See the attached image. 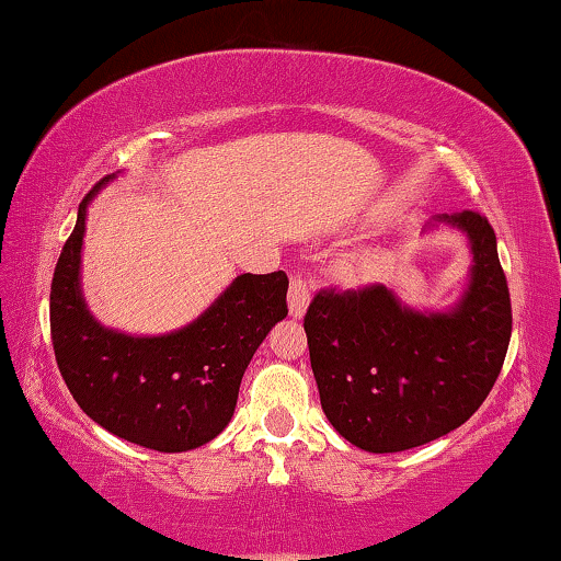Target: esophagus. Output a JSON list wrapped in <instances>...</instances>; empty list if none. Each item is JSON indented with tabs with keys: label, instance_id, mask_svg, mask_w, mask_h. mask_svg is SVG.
<instances>
[{
	"label": "esophagus",
	"instance_id": "obj_1",
	"mask_svg": "<svg viewBox=\"0 0 561 561\" xmlns=\"http://www.w3.org/2000/svg\"><path fill=\"white\" fill-rule=\"evenodd\" d=\"M308 302H310L308 280L300 278V275H293L290 288H288V313H290V318L300 320L302 316H306Z\"/></svg>",
	"mask_w": 561,
	"mask_h": 561
}]
</instances>
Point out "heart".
<instances>
[{
    "label": "heart",
    "mask_w": 561,
    "mask_h": 561,
    "mask_svg": "<svg viewBox=\"0 0 561 561\" xmlns=\"http://www.w3.org/2000/svg\"><path fill=\"white\" fill-rule=\"evenodd\" d=\"M382 263H385L382 253L370 251V248H367V251L353 253L351 259L343 263L341 273H343V278L347 283H367V280L378 278L380 271H382Z\"/></svg>",
    "instance_id": "1"
}]
</instances>
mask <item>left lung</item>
Returning a JSON list of instances; mask_svg holds the SVG:
<instances>
[{
    "label": "left lung",
    "instance_id": "8db88e82",
    "mask_svg": "<svg viewBox=\"0 0 561 561\" xmlns=\"http://www.w3.org/2000/svg\"><path fill=\"white\" fill-rule=\"evenodd\" d=\"M460 231L467 283L447 308H415L373 286L318 293L306 313L320 405L335 433L365 453H402L453 433L488 398L512 335L497 238L472 210L430 218L422 233Z\"/></svg>",
    "mask_w": 561,
    "mask_h": 561
}]
</instances>
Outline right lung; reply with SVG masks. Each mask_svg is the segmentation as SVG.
I'll use <instances>...</instances> for the list:
<instances>
[{
    "mask_svg": "<svg viewBox=\"0 0 561 561\" xmlns=\"http://www.w3.org/2000/svg\"><path fill=\"white\" fill-rule=\"evenodd\" d=\"M118 173L81 201L54 268V355L77 405L96 425L156 453H188L231 422L248 363L288 316V278L283 271L236 275L204 313L171 333L131 335L104 325L81 288V253L91 201Z\"/></svg>",
    "mask_w": 561,
    "mask_h": 561,
    "instance_id": "right-lung-1",
    "label": "right lung"
}]
</instances>
